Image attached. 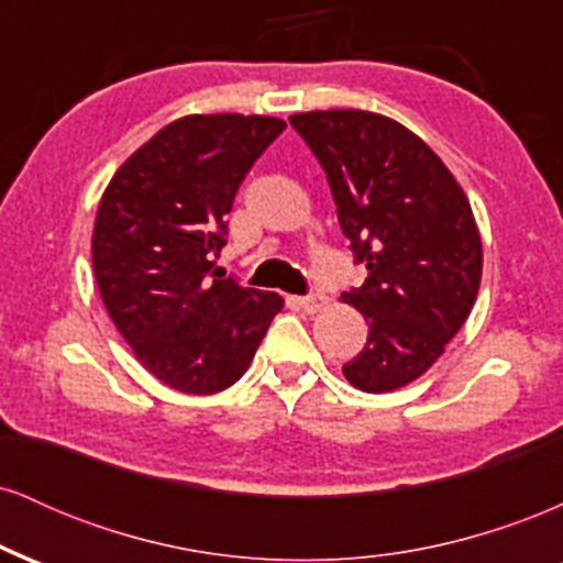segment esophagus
<instances>
[{
	"mask_svg": "<svg viewBox=\"0 0 563 563\" xmlns=\"http://www.w3.org/2000/svg\"><path fill=\"white\" fill-rule=\"evenodd\" d=\"M325 303H328V299H325V296H322V294H309V296H301V299H299V307H301L307 314L320 312V309L325 307Z\"/></svg>",
	"mask_w": 563,
	"mask_h": 563,
	"instance_id": "1",
	"label": "esophagus"
}]
</instances>
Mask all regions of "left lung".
I'll list each match as a JSON object with an SVG mask.
<instances>
[{
  "label": "left lung",
  "instance_id": "obj_1",
  "mask_svg": "<svg viewBox=\"0 0 563 563\" xmlns=\"http://www.w3.org/2000/svg\"><path fill=\"white\" fill-rule=\"evenodd\" d=\"M328 174L339 222L367 267L344 290L367 322V344L344 376L367 394L423 376L461 331L482 283L474 211L442 158L389 115L339 108L294 113Z\"/></svg>",
  "mask_w": 563,
  "mask_h": 563
}]
</instances>
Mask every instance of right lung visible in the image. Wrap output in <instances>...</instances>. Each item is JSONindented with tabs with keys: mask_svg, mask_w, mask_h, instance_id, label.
Wrapping results in <instances>:
<instances>
[{
	"mask_svg": "<svg viewBox=\"0 0 563 563\" xmlns=\"http://www.w3.org/2000/svg\"><path fill=\"white\" fill-rule=\"evenodd\" d=\"M286 129L273 115L192 113L129 156L102 192L95 280L145 371L217 394L249 371L283 299L214 267L238 187Z\"/></svg>",
	"mask_w": 563,
	"mask_h": 563,
	"instance_id": "1",
	"label": "right lung"
}]
</instances>
